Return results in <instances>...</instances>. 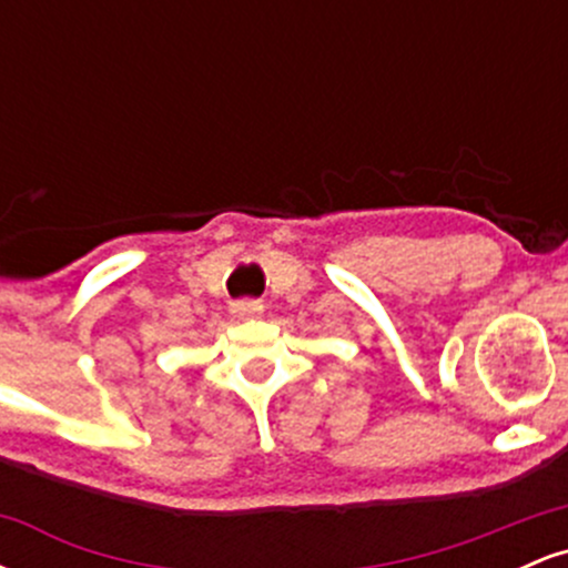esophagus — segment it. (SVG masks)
Wrapping results in <instances>:
<instances>
[{"label":"esophagus","mask_w":568,"mask_h":568,"mask_svg":"<svg viewBox=\"0 0 568 568\" xmlns=\"http://www.w3.org/2000/svg\"><path fill=\"white\" fill-rule=\"evenodd\" d=\"M232 315L240 317V321H253V317L264 315L262 302H232Z\"/></svg>","instance_id":"obj_1"}]
</instances>
